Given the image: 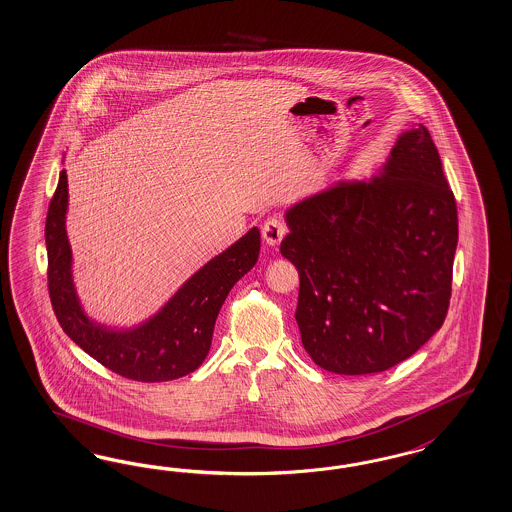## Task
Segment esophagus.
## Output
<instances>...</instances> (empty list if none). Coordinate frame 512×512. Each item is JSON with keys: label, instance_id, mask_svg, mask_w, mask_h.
<instances>
[{"label": "esophagus", "instance_id": "1", "mask_svg": "<svg viewBox=\"0 0 512 512\" xmlns=\"http://www.w3.org/2000/svg\"><path fill=\"white\" fill-rule=\"evenodd\" d=\"M286 222H284V218L282 216H271L267 222L264 224V228H262V233H264V239L267 241V245H279L282 241V237L286 235Z\"/></svg>", "mask_w": 512, "mask_h": 512}]
</instances>
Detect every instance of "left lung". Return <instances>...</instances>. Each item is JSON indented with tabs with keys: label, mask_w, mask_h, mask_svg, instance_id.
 Wrapping results in <instances>:
<instances>
[{
	"label": "left lung",
	"mask_w": 512,
	"mask_h": 512,
	"mask_svg": "<svg viewBox=\"0 0 512 512\" xmlns=\"http://www.w3.org/2000/svg\"><path fill=\"white\" fill-rule=\"evenodd\" d=\"M286 224L281 254L299 273L301 343L322 369L386 371L443 326L458 211L422 124L401 133L377 177L303 199Z\"/></svg>",
	"instance_id": "1"
}]
</instances>
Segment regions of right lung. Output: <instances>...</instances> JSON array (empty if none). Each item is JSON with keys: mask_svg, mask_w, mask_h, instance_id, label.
<instances>
[{"mask_svg": "<svg viewBox=\"0 0 512 512\" xmlns=\"http://www.w3.org/2000/svg\"><path fill=\"white\" fill-rule=\"evenodd\" d=\"M67 175L60 173L45 224L49 256L50 303L62 330L116 375L139 382L181 379L196 371L209 354L216 316L233 284L258 262L260 230L252 228L237 243L203 265L181 290L145 324L133 330H107L92 322L79 303L71 279V248L66 235Z\"/></svg>", "mask_w": 512, "mask_h": 512, "instance_id": "right-lung-1", "label": "right lung"}]
</instances>
